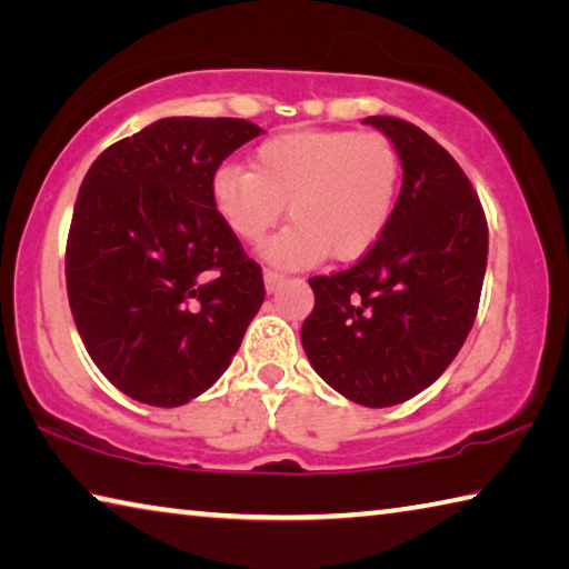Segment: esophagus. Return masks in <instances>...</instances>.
<instances>
[{
  "mask_svg": "<svg viewBox=\"0 0 569 569\" xmlns=\"http://www.w3.org/2000/svg\"><path fill=\"white\" fill-rule=\"evenodd\" d=\"M283 273H278V271H273V268H266L263 271V281H266V291H276L278 286L283 283Z\"/></svg>",
  "mask_w": 569,
  "mask_h": 569,
  "instance_id": "esophagus-1",
  "label": "esophagus"
}]
</instances>
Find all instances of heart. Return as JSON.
Masks as SVG:
<instances>
[{"instance_id": "b5f03b06", "label": "heart", "mask_w": 569, "mask_h": 569, "mask_svg": "<svg viewBox=\"0 0 569 569\" xmlns=\"http://www.w3.org/2000/svg\"><path fill=\"white\" fill-rule=\"evenodd\" d=\"M401 186V158L381 132L301 130L266 140L250 170L223 166L210 180V203L230 233L263 240L288 203L291 226L263 248L278 266L323 256L356 261L389 228Z\"/></svg>"}]
</instances>
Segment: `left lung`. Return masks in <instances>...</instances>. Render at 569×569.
<instances>
[{
	"mask_svg": "<svg viewBox=\"0 0 569 569\" xmlns=\"http://www.w3.org/2000/svg\"><path fill=\"white\" fill-rule=\"evenodd\" d=\"M403 180L379 243L349 271L313 276L301 343L316 373L361 407H393L431 387L475 323L489 230L465 170L407 120L373 114Z\"/></svg>",
	"mask_w": 569,
	"mask_h": 569,
	"instance_id": "obj_1",
	"label": "left lung"
}]
</instances>
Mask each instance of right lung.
<instances>
[{"mask_svg": "<svg viewBox=\"0 0 569 569\" xmlns=\"http://www.w3.org/2000/svg\"><path fill=\"white\" fill-rule=\"evenodd\" d=\"M263 130L238 118H166L92 162L64 276L94 366L130 399L180 407L223 377L263 303L261 266L210 203L230 152Z\"/></svg>", "mask_w": 569, "mask_h": 569, "instance_id": "add662e5", "label": "right lung"}]
</instances>
